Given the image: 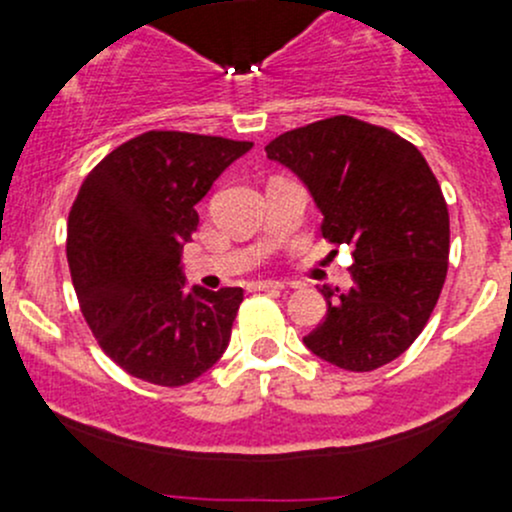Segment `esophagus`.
I'll use <instances>...</instances> for the list:
<instances>
[{
  "instance_id": "1",
  "label": "esophagus",
  "mask_w": 512,
  "mask_h": 512,
  "mask_svg": "<svg viewBox=\"0 0 512 512\" xmlns=\"http://www.w3.org/2000/svg\"><path fill=\"white\" fill-rule=\"evenodd\" d=\"M255 287L262 289V292H282V289H285V285H282V282H270V280L257 282Z\"/></svg>"
}]
</instances>
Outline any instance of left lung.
Listing matches in <instances>:
<instances>
[{
	"label": "left lung",
	"instance_id": "left-lung-1",
	"mask_svg": "<svg viewBox=\"0 0 512 512\" xmlns=\"http://www.w3.org/2000/svg\"><path fill=\"white\" fill-rule=\"evenodd\" d=\"M265 151L307 185L324 240L352 247V287H322L327 317L304 344L347 371L389 364L423 332L446 282L451 230L436 175L414 143L352 116L294 128Z\"/></svg>",
	"mask_w": 512,
	"mask_h": 512
}]
</instances>
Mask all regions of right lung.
I'll list each match as a JSON object with an SVG mask.
<instances>
[{
    "label": "right lung",
    "instance_id": "obj_1",
    "mask_svg": "<svg viewBox=\"0 0 512 512\" xmlns=\"http://www.w3.org/2000/svg\"><path fill=\"white\" fill-rule=\"evenodd\" d=\"M250 141L148 131L86 175L69 213L66 257L79 307L123 371L183 386L223 356L240 287H185L180 252L198 227L195 205Z\"/></svg>",
    "mask_w": 512,
    "mask_h": 512
}]
</instances>
